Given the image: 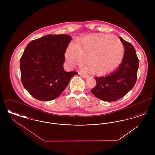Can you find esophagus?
Wrapping results in <instances>:
<instances>
[{
    "label": "esophagus",
    "mask_w": 155,
    "mask_h": 155,
    "mask_svg": "<svg viewBox=\"0 0 155 155\" xmlns=\"http://www.w3.org/2000/svg\"><path fill=\"white\" fill-rule=\"evenodd\" d=\"M79 74L80 75H81V76H82L83 78H88V75H85V74H82V73H79Z\"/></svg>",
    "instance_id": "obj_1"
}]
</instances>
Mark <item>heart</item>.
Wrapping results in <instances>:
<instances>
[{
    "label": "heart",
    "instance_id": "obj_1",
    "mask_svg": "<svg viewBox=\"0 0 155 155\" xmlns=\"http://www.w3.org/2000/svg\"><path fill=\"white\" fill-rule=\"evenodd\" d=\"M124 49L117 37L103 34H92L70 43L65 57L69 67L86 63L92 73L103 75L111 71L121 63Z\"/></svg>",
    "mask_w": 155,
    "mask_h": 155
}]
</instances>
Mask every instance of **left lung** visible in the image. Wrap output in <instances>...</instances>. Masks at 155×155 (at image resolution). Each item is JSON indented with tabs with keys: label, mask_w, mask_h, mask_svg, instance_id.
Segmentation results:
<instances>
[{
	"label": "left lung",
	"mask_w": 155,
	"mask_h": 155,
	"mask_svg": "<svg viewBox=\"0 0 155 155\" xmlns=\"http://www.w3.org/2000/svg\"><path fill=\"white\" fill-rule=\"evenodd\" d=\"M124 48L120 65L110 74L95 77L96 86L91 92L97 98L113 102L124 97L134 87L137 79L139 59L133 45L120 37Z\"/></svg>",
	"instance_id": "obj_1"
}]
</instances>
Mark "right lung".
I'll return each mask as SVG.
<instances>
[{
    "label": "right lung",
    "instance_id": "add662e5",
    "mask_svg": "<svg viewBox=\"0 0 155 155\" xmlns=\"http://www.w3.org/2000/svg\"><path fill=\"white\" fill-rule=\"evenodd\" d=\"M72 38L66 34L47 35L31 41L20 59L24 87L41 101L56 99L63 92L76 71L66 72L64 54Z\"/></svg>",
    "mask_w": 155,
    "mask_h": 155
}]
</instances>
